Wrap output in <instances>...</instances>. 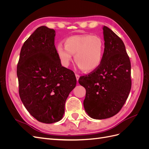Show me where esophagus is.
Returning a JSON list of instances; mask_svg holds the SVG:
<instances>
[{"mask_svg": "<svg viewBox=\"0 0 149 149\" xmlns=\"http://www.w3.org/2000/svg\"><path fill=\"white\" fill-rule=\"evenodd\" d=\"M75 76H76V80H77V81H78V79H79L80 76H79V74H75Z\"/></svg>", "mask_w": 149, "mask_h": 149, "instance_id": "1", "label": "esophagus"}]
</instances>
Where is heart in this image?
<instances>
[{
	"mask_svg": "<svg viewBox=\"0 0 149 149\" xmlns=\"http://www.w3.org/2000/svg\"><path fill=\"white\" fill-rule=\"evenodd\" d=\"M65 46L59 43L56 53L61 65L69 66L74 55L79 69L92 71L100 66L104 54L105 44L102 38L89 34L73 35L64 40Z\"/></svg>",
	"mask_w": 149,
	"mask_h": 149,
	"instance_id": "obj_1",
	"label": "heart"
}]
</instances>
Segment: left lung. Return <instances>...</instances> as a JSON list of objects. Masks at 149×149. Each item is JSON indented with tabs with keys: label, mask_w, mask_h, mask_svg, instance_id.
Wrapping results in <instances>:
<instances>
[{
	"label": "left lung",
	"mask_w": 149,
	"mask_h": 149,
	"mask_svg": "<svg viewBox=\"0 0 149 149\" xmlns=\"http://www.w3.org/2000/svg\"><path fill=\"white\" fill-rule=\"evenodd\" d=\"M105 49L100 66L80 77L85 88V111L94 119L111 118L123 107L131 89V66L124 43L113 31L103 26Z\"/></svg>",
	"instance_id": "1"
}]
</instances>
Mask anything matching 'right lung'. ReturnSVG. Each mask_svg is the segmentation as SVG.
I'll return each mask as SVG.
<instances>
[{"label": "right lung", "instance_id": "add662e5", "mask_svg": "<svg viewBox=\"0 0 149 149\" xmlns=\"http://www.w3.org/2000/svg\"><path fill=\"white\" fill-rule=\"evenodd\" d=\"M55 35L46 26L36 29L21 48L17 68L22 103L45 124L63 118L66 99L76 84L73 71L62 66L58 56Z\"/></svg>", "mask_w": 149, "mask_h": 149}]
</instances>
